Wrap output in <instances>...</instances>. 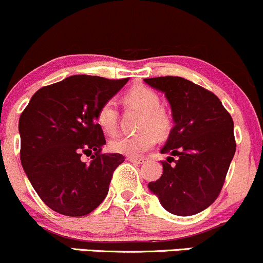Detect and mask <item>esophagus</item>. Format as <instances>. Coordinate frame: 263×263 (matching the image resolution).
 Instances as JSON below:
<instances>
[{"instance_id":"obj_1","label":"esophagus","mask_w":263,"mask_h":263,"mask_svg":"<svg viewBox=\"0 0 263 263\" xmlns=\"http://www.w3.org/2000/svg\"><path fill=\"white\" fill-rule=\"evenodd\" d=\"M128 160L129 162L137 163V164H143V163L145 162V159H144V158H137V157H128Z\"/></svg>"}]
</instances>
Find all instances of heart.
<instances>
[{
	"label": "heart",
	"instance_id": "obj_1",
	"mask_svg": "<svg viewBox=\"0 0 263 263\" xmlns=\"http://www.w3.org/2000/svg\"><path fill=\"white\" fill-rule=\"evenodd\" d=\"M126 105L143 111L140 129L143 132L134 135H118L110 140L109 148L115 153L139 155L151 149L157 142V135H164L172 125L171 117L160 106V98L148 86H134L124 97ZM95 120L99 128L106 134H114L118 125V108L114 100L109 99L99 106Z\"/></svg>",
	"mask_w": 263,
	"mask_h": 263
}]
</instances>
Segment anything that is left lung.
<instances>
[{"mask_svg": "<svg viewBox=\"0 0 263 263\" xmlns=\"http://www.w3.org/2000/svg\"><path fill=\"white\" fill-rule=\"evenodd\" d=\"M164 92L174 126L160 153L163 174L148 188L177 216H193L221 193L236 152L233 120L221 100L204 87L179 76L144 79Z\"/></svg>", "mask_w": 263, "mask_h": 263, "instance_id": "1", "label": "left lung"}]
</instances>
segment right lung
<instances>
[{
  "instance_id": "right-lung-1",
  "label": "right lung",
  "mask_w": 263,
  "mask_h": 263,
  "mask_svg": "<svg viewBox=\"0 0 263 263\" xmlns=\"http://www.w3.org/2000/svg\"><path fill=\"white\" fill-rule=\"evenodd\" d=\"M128 83L74 75L41 87L18 121L21 164L42 202L64 216L81 217L105 199L121 154H103L99 106ZM92 157L83 162L81 155Z\"/></svg>"
}]
</instances>
